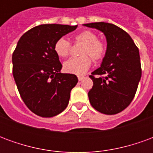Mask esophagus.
Returning a JSON list of instances; mask_svg holds the SVG:
<instances>
[{"instance_id": "34e87169", "label": "esophagus", "mask_w": 153, "mask_h": 153, "mask_svg": "<svg viewBox=\"0 0 153 153\" xmlns=\"http://www.w3.org/2000/svg\"><path fill=\"white\" fill-rule=\"evenodd\" d=\"M83 78H84V76H81V75H79V76H78V79H79V81H81Z\"/></svg>"}]
</instances>
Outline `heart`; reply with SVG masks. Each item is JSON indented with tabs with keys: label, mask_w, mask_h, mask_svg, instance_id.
Segmentation results:
<instances>
[{
	"label": "heart",
	"mask_w": 153,
	"mask_h": 153,
	"mask_svg": "<svg viewBox=\"0 0 153 153\" xmlns=\"http://www.w3.org/2000/svg\"><path fill=\"white\" fill-rule=\"evenodd\" d=\"M97 38V35L90 30H84L75 35L74 42L75 43L83 44L80 51L82 56L73 57L65 61L64 63V70L65 72L82 74L91 66L92 60L90 57L93 60L98 61L105 56L106 51V44ZM54 51L58 56L65 58L70 55L71 43L65 38H59L54 44Z\"/></svg>",
	"instance_id": "1"
}]
</instances>
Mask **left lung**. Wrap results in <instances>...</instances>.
Returning a JSON list of instances; mask_svg holds the SVG:
<instances>
[{
	"label": "left lung",
	"instance_id": "1",
	"mask_svg": "<svg viewBox=\"0 0 153 153\" xmlns=\"http://www.w3.org/2000/svg\"><path fill=\"white\" fill-rule=\"evenodd\" d=\"M105 34L106 56L101 67L89 77L93 82L88 98L93 108L106 115H115L134 99L141 79L139 51L131 37L116 25L97 22L84 25Z\"/></svg>",
	"mask_w": 153,
	"mask_h": 153
}]
</instances>
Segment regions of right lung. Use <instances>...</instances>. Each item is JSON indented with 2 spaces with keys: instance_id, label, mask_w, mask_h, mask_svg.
I'll return each mask as SVG.
<instances>
[{
  "instance_id": "obj_1",
  "label": "right lung",
  "mask_w": 153,
  "mask_h": 153,
  "mask_svg": "<svg viewBox=\"0 0 153 153\" xmlns=\"http://www.w3.org/2000/svg\"><path fill=\"white\" fill-rule=\"evenodd\" d=\"M77 25H41L19 38L12 55L13 76L22 100L42 117H52L68 106L70 91L78 83L73 74H62L54 51L56 41Z\"/></svg>"
}]
</instances>
